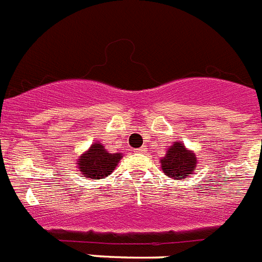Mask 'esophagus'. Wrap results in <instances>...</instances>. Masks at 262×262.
<instances>
[{"instance_id":"esophagus-1","label":"esophagus","mask_w":262,"mask_h":262,"mask_svg":"<svg viewBox=\"0 0 262 262\" xmlns=\"http://www.w3.org/2000/svg\"><path fill=\"white\" fill-rule=\"evenodd\" d=\"M145 149H147V148H145L144 145H143V147H140V148H138V149H135V152H139V154H143V152H145Z\"/></svg>"}]
</instances>
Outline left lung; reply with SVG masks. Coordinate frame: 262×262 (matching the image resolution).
I'll use <instances>...</instances> for the list:
<instances>
[{
    "label": "left lung",
    "instance_id": "8db88e82",
    "mask_svg": "<svg viewBox=\"0 0 262 262\" xmlns=\"http://www.w3.org/2000/svg\"><path fill=\"white\" fill-rule=\"evenodd\" d=\"M161 169L166 176L172 177L173 180L185 178L195 170L196 157L194 152L186 149L184 143L176 142L168 149L165 157L160 160Z\"/></svg>",
    "mask_w": 262,
    "mask_h": 262
}]
</instances>
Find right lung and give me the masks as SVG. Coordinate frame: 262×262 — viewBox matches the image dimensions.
Wrapping results in <instances>:
<instances>
[{
  "instance_id": "right-lung-1",
  "label": "right lung",
  "mask_w": 262,
  "mask_h": 262,
  "mask_svg": "<svg viewBox=\"0 0 262 262\" xmlns=\"http://www.w3.org/2000/svg\"><path fill=\"white\" fill-rule=\"evenodd\" d=\"M122 157V154H110L101 143H94L82 156L78 157V169L81 174L90 180H99L110 176Z\"/></svg>"
}]
</instances>
